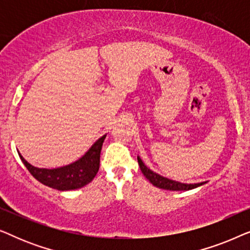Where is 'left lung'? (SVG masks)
<instances>
[{
    "instance_id": "1",
    "label": "left lung",
    "mask_w": 250,
    "mask_h": 250,
    "mask_svg": "<svg viewBox=\"0 0 250 250\" xmlns=\"http://www.w3.org/2000/svg\"><path fill=\"white\" fill-rule=\"evenodd\" d=\"M138 163H139L140 168H141V172L143 173V175L149 180L150 183L153 184V186L157 188H159V189L170 190V191H187V190H192L194 188H198L206 183V182H201V183H194V184H187V183L176 182V181L169 180L167 179V177H164L162 175H159V174L152 172L151 169L148 168V167L143 164L140 157H138Z\"/></svg>"
}]
</instances>
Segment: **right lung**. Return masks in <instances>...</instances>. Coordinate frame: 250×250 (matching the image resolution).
Listing matches in <instances>:
<instances>
[{
	"label": "right lung",
	"mask_w": 250,
	"mask_h": 250,
	"mask_svg": "<svg viewBox=\"0 0 250 250\" xmlns=\"http://www.w3.org/2000/svg\"><path fill=\"white\" fill-rule=\"evenodd\" d=\"M105 136L107 134L97 140L82 158L69 165L58 167V168H39V167L30 165L20 153L19 157L23 165L29 170V173L44 186L60 191L80 189L90 183L97 175L99 166H100L102 143H104Z\"/></svg>",
	"instance_id": "add662e5"
}]
</instances>
